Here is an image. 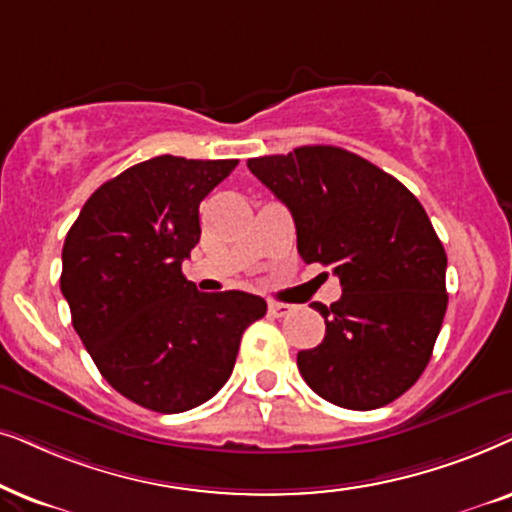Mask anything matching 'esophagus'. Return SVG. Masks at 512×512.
Wrapping results in <instances>:
<instances>
[{
    "instance_id": "1",
    "label": "esophagus",
    "mask_w": 512,
    "mask_h": 512,
    "mask_svg": "<svg viewBox=\"0 0 512 512\" xmlns=\"http://www.w3.org/2000/svg\"><path fill=\"white\" fill-rule=\"evenodd\" d=\"M267 309H269L271 316L283 318V316H288V313L292 311V306H290V304H285V302H269Z\"/></svg>"
}]
</instances>
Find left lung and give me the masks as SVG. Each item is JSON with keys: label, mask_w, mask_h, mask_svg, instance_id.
Listing matches in <instances>:
<instances>
[{"label": "left lung", "mask_w": 512, "mask_h": 512, "mask_svg": "<svg viewBox=\"0 0 512 512\" xmlns=\"http://www.w3.org/2000/svg\"><path fill=\"white\" fill-rule=\"evenodd\" d=\"M292 213L306 264L332 267L342 297L313 309L325 339L297 353L306 384L346 410H377L426 370L447 311V255L403 182L332 145L248 159Z\"/></svg>", "instance_id": "obj_1"}]
</instances>
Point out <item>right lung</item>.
<instances>
[{
	"instance_id": "1",
	"label": "right lung",
	"mask_w": 512,
	"mask_h": 512,
	"mask_svg": "<svg viewBox=\"0 0 512 512\" xmlns=\"http://www.w3.org/2000/svg\"><path fill=\"white\" fill-rule=\"evenodd\" d=\"M238 166L154 156L95 189L63 245L60 290L107 384L152 412L177 414L220 391L245 327L267 302L199 292L182 262L201 238L199 206Z\"/></svg>"
}]
</instances>
